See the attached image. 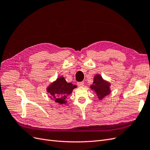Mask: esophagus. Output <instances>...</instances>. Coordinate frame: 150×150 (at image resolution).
Listing matches in <instances>:
<instances>
[{"mask_svg":"<svg viewBox=\"0 0 150 150\" xmlns=\"http://www.w3.org/2000/svg\"><path fill=\"white\" fill-rule=\"evenodd\" d=\"M77 84H78V86H84V83L83 82V81H82V82H78V83H77Z\"/></svg>","mask_w":150,"mask_h":150,"instance_id":"34e87169","label":"esophagus"}]
</instances>
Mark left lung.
<instances>
[{"label": "left lung", "mask_w": 150, "mask_h": 150, "mask_svg": "<svg viewBox=\"0 0 150 150\" xmlns=\"http://www.w3.org/2000/svg\"><path fill=\"white\" fill-rule=\"evenodd\" d=\"M110 83L104 81L100 75L97 74L94 76L93 84L91 86V88L96 91L99 99H102L110 93Z\"/></svg>", "instance_id": "left-lung-1"}]
</instances>
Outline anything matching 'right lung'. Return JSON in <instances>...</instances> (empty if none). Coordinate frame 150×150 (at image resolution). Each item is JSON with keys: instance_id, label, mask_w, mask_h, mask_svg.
Segmentation results:
<instances>
[{"instance_id": "add662e5", "label": "right lung", "mask_w": 150, "mask_h": 150, "mask_svg": "<svg viewBox=\"0 0 150 150\" xmlns=\"http://www.w3.org/2000/svg\"><path fill=\"white\" fill-rule=\"evenodd\" d=\"M75 88H76V85L67 83L65 79L61 76L50 85L47 91L56 103L64 104L66 103L67 96L72 93V90Z\"/></svg>"}]
</instances>
